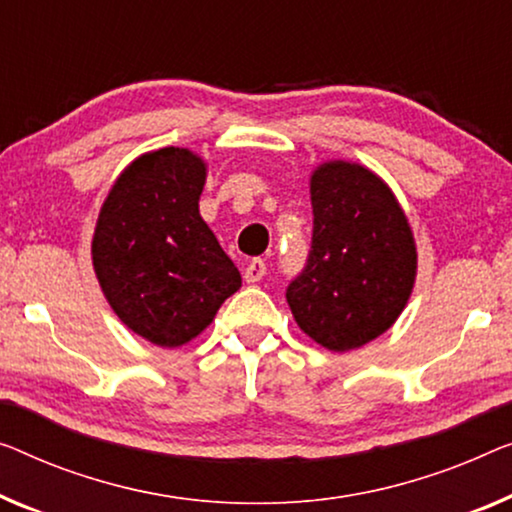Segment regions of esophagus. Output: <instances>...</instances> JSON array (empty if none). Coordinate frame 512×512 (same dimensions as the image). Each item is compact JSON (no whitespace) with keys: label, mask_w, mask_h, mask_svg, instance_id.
Here are the masks:
<instances>
[{"label":"esophagus","mask_w":512,"mask_h":512,"mask_svg":"<svg viewBox=\"0 0 512 512\" xmlns=\"http://www.w3.org/2000/svg\"><path fill=\"white\" fill-rule=\"evenodd\" d=\"M264 273H266L264 259L255 257V259H250V264L246 266V273H243V278H246L248 285H253V282H259L264 278Z\"/></svg>","instance_id":"obj_1"}]
</instances>
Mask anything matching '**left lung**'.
Here are the masks:
<instances>
[{
    "mask_svg": "<svg viewBox=\"0 0 512 512\" xmlns=\"http://www.w3.org/2000/svg\"><path fill=\"white\" fill-rule=\"evenodd\" d=\"M312 243L287 285L296 324L333 352H349L391 329L414 287L409 223L384 181L354 163L312 174Z\"/></svg>",
    "mask_w": 512,
    "mask_h": 512,
    "instance_id": "left-lung-1",
    "label": "left lung"
}]
</instances>
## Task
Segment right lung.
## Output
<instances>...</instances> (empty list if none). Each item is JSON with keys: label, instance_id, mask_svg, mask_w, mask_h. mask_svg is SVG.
Returning a JSON list of instances; mask_svg holds the SVG:
<instances>
[{"label": "right lung", "instance_id": "right-lung-1", "mask_svg": "<svg viewBox=\"0 0 512 512\" xmlns=\"http://www.w3.org/2000/svg\"><path fill=\"white\" fill-rule=\"evenodd\" d=\"M207 167L188 149L144 154L121 172L91 255L105 299L128 329L179 347L211 324L241 273L200 216Z\"/></svg>", "mask_w": 512, "mask_h": 512}]
</instances>
